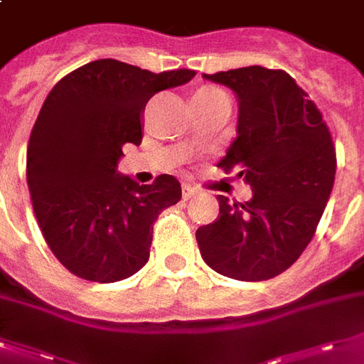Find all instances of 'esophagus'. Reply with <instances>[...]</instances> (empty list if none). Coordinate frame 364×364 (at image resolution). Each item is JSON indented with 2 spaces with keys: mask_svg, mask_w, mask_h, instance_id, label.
Returning <instances> with one entry per match:
<instances>
[{
  "mask_svg": "<svg viewBox=\"0 0 364 364\" xmlns=\"http://www.w3.org/2000/svg\"><path fill=\"white\" fill-rule=\"evenodd\" d=\"M196 192H198V190H196L192 184H182V198L184 199L193 198V196H196Z\"/></svg>",
  "mask_w": 364,
  "mask_h": 364,
  "instance_id": "1",
  "label": "esophagus"
}]
</instances>
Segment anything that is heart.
<instances>
[{
  "mask_svg": "<svg viewBox=\"0 0 364 364\" xmlns=\"http://www.w3.org/2000/svg\"><path fill=\"white\" fill-rule=\"evenodd\" d=\"M199 92H220L218 88H201Z\"/></svg>",
  "mask_w": 364,
  "mask_h": 364,
  "instance_id": "heart-1",
  "label": "heart"
}]
</instances>
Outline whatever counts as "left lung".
Instances as JSON below:
<instances>
[{"instance_id": "8db88e82", "label": "left lung", "mask_w": 364, "mask_h": 364, "mask_svg": "<svg viewBox=\"0 0 364 364\" xmlns=\"http://www.w3.org/2000/svg\"><path fill=\"white\" fill-rule=\"evenodd\" d=\"M203 78L237 95V136L218 166L236 171L253 198L230 203L218 196V218L196 232L199 251L218 274L269 280L315 236L334 186V141L321 111L284 70L255 65Z\"/></svg>"}]
</instances>
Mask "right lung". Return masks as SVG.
Here are the masks:
<instances>
[{"mask_svg": "<svg viewBox=\"0 0 364 364\" xmlns=\"http://www.w3.org/2000/svg\"><path fill=\"white\" fill-rule=\"evenodd\" d=\"M196 70L149 73L100 59L57 82L43 101L26 151V182L46 242L59 263L90 282H119L149 259L153 223L182 198L161 174L138 184L117 172L124 144H141V113L161 90Z\"/></svg>", "mask_w": 364, "mask_h": 364, "instance_id": "obj_1", "label": "right lung"}]
</instances>
